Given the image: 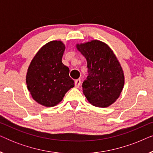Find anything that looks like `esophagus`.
<instances>
[{
  "label": "esophagus",
  "mask_w": 153,
  "mask_h": 153,
  "mask_svg": "<svg viewBox=\"0 0 153 153\" xmlns=\"http://www.w3.org/2000/svg\"><path fill=\"white\" fill-rule=\"evenodd\" d=\"M81 84V80L80 79H76V81H75V87L76 88H79V85Z\"/></svg>",
  "instance_id": "1"
}]
</instances>
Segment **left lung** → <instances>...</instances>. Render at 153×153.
Returning a JSON list of instances; mask_svg holds the SVG:
<instances>
[{
    "instance_id": "obj_1",
    "label": "left lung",
    "mask_w": 153,
    "mask_h": 153,
    "mask_svg": "<svg viewBox=\"0 0 153 153\" xmlns=\"http://www.w3.org/2000/svg\"><path fill=\"white\" fill-rule=\"evenodd\" d=\"M86 58L88 76L83 82V94L90 103L107 107L120 96L124 86L123 69L106 44L99 40L76 45Z\"/></svg>"
}]
</instances>
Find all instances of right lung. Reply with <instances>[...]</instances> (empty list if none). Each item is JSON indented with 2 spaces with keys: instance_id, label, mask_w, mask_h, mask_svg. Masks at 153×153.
<instances>
[{
  "instance_id": "add662e5",
  "label": "right lung",
  "mask_w": 153,
  "mask_h": 153,
  "mask_svg": "<svg viewBox=\"0 0 153 153\" xmlns=\"http://www.w3.org/2000/svg\"><path fill=\"white\" fill-rule=\"evenodd\" d=\"M65 49L61 41L46 44L33 58L27 72V88L33 98L47 107L57 105L74 86L69 76L70 70L62 62Z\"/></svg>"
}]
</instances>
